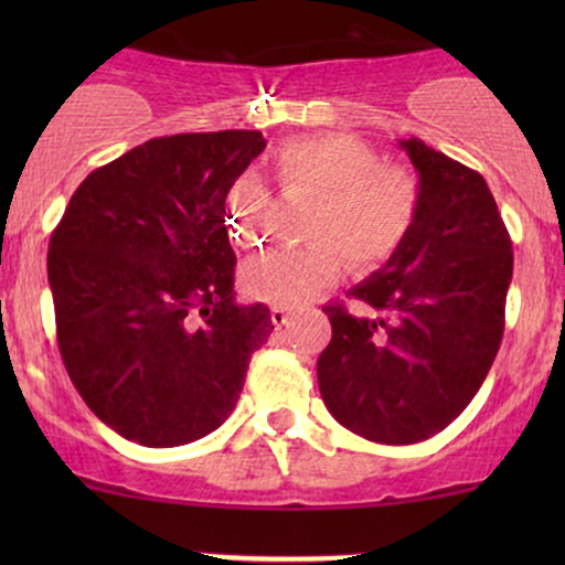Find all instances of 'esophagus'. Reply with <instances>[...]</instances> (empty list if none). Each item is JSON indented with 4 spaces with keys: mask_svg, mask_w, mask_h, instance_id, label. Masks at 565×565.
<instances>
[{
    "mask_svg": "<svg viewBox=\"0 0 565 565\" xmlns=\"http://www.w3.org/2000/svg\"><path fill=\"white\" fill-rule=\"evenodd\" d=\"M270 321H274V327H287L289 323V310L281 308V305H276V308H270Z\"/></svg>",
    "mask_w": 565,
    "mask_h": 565,
    "instance_id": "esophagus-1",
    "label": "esophagus"
}]
</instances>
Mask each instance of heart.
Masks as SVG:
<instances>
[{
  "instance_id": "obj_1",
  "label": "heart",
  "mask_w": 565,
  "mask_h": 565,
  "mask_svg": "<svg viewBox=\"0 0 565 565\" xmlns=\"http://www.w3.org/2000/svg\"><path fill=\"white\" fill-rule=\"evenodd\" d=\"M287 185L313 193L316 204L305 225L310 244L300 249L265 252L246 263L242 287L249 297L276 305L310 300L337 281L342 265L372 270L387 263L414 228L419 212V180L391 164L366 140L323 135L287 142L276 153ZM265 185L252 172L228 188V236L242 249L263 238Z\"/></svg>"
}]
</instances>
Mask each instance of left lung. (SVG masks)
<instances>
[{
  "instance_id": "obj_1",
  "label": "left lung",
  "mask_w": 565,
  "mask_h": 565,
  "mask_svg": "<svg viewBox=\"0 0 565 565\" xmlns=\"http://www.w3.org/2000/svg\"><path fill=\"white\" fill-rule=\"evenodd\" d=\"M419 172V212L401 249L323 305L332 342L319 355L332 417L374 444H419L451 425L483 385L504 332L512 242L486 180L401 140Z\"/></svg>"
}]
</instances>
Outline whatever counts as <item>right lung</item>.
I'll use <instances>...</instances> for the list:
<instances>
[{"label": "right lung", "mask_w": 565, "mask_h": 565, "mask_svg": "<svg viewBox=\"0 0 565 565\" xmlns=\"http://www.w3.org/2000/svg\"><path fill=\"white\" fill-rule=\"evenodd\" d=\"M265 148L257 129L153 138L97 167L50 236L61 359L121 438L170 449L228 419L274 332L233 300L225 196Z\"/></svg>", "instance_id": "1"}]
</instances>
